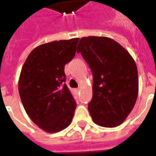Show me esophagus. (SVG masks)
Segmentation results:
<instances>
[{"instance_id": "esophagus-1", "label": "esophagus", "mask_w": 156, "mask_h": 156, "mask_svg": "<svg viewBox=\"0 0 156 156\" xmlns=\"http://www.w3.org/2000/svg\"><path fill=\"white\" fill-rule=\"evenodd\" d=\"M75 91H76V93H78V92L80 91V89H79V88H76V89H75Z\"/></svg>"}]
</instances>
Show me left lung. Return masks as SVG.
<instances>
[{
  "label": "left lung",
  "mask_w": 156,
  "mask_h": 156,
  "mask_svg": "<svg viewBox=\"0 0 156 156\" xmlns=\"http://www.w3.org/2000/svg\"><path fill=\"white\" fill-rule=\"evenodd\" d=\"M77 52L88 62L94 76L88 111L95 124L120 125L130 114L139 93L134 58L117 41L106 37H82Z\"/></svg>",
  "instance_id": "left-lung-1"
}]
</instances>
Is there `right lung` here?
<instances>
[{"label": "right lung", "instance_id": "right-lung-1", "mask_svg": "<svg viewBox=\"0 0 156 156\" xmlns=\"http://www.w3.org/2000/svg\"><path fill=\"white\" fill-rule=\"evenodd\" d=\"M79 38L41 44L32 50L22 66L18 90L32 121L48 133L71 124L76 103L65 84L64 66L75 56Z\"/></svg>", "mask_w": 156, "mask_h": 156}]
</instances>
